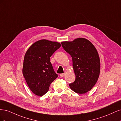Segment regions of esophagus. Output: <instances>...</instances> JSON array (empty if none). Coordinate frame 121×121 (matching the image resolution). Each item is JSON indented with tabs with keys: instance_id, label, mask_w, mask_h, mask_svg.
Returning a JSON list of instances; mask_svg holds the SVG:
<instances>
[{
	"instance_id": "34e87169",
	"label": "esophagus",
	"mask_w": 121,
	"mask_h": 121,
	"mask_svg": "<svg viewBox=\"0 0 121 121\" xmlns=\"http://www.w3.org/2000/svg\"><path fill=\"white\" fill-rule=\"evenodd\" d=\"M65 73H63V74H60V77H64V76H65Z\"/></svg>"
}]
</instances>
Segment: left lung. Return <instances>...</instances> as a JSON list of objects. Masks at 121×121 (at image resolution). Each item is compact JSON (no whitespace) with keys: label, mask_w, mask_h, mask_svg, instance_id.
<instances>
[{"label":"left lung","mask_w":121,"mask_h":121,"mask_svg":"<svg viewBox=\"0 0 121 121\" xmlns=\"http://www.w3.org/2000/svg\"><path fill=\"white\" fill-rule=\"evenodd\" d=\"M72 56L75 81L69 84L77 93L84 94L92 88L97 81L100 71V58L95 47L88 40L76 38L61 43Z\"/></svg>","instance_id":"obj_1"}]
</instances>
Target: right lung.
Listing matches in <instances>:
<instances>
[{
    "label": "right lung",
    "instance_id": "1",
    "mask_svg": "<svg viewBox=\"0 0 121 121\" xmlns=\"http://www.w3.org/2000/svg\"><path fill=\"white\" fill-rule=\"evenodd\" d=\"M60 46L57 42L42 39L33 44L25 53L23 74L29 88L36 95H44L57 77L50 57Z\"/></svg>",
    "mask_w": 121,
    "mask_h": 121
}]
</instances>
